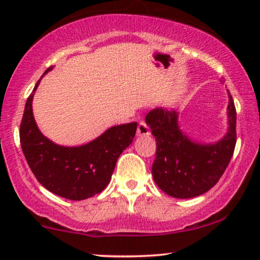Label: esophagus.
Returning a JSON list of instances; mask_svg holds the SVG:
<instances>
[{"mask_svg":"<svg viewBox=\"0 0 260 260\" xmlns=\"http://www.w3.org/2000/svg\"><path fill=\"white\" fill-rule=\"evenodd\" d=\"M149 135H150V129H149L147 123L142 120L137 126V136L143 137V136H149Z\"/></svg>","mask_w":260,"mask_h":260,"instance_id":"obj_1","label":"esophagus"}]
</instances>
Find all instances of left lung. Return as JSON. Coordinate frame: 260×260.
I'll use <instances>...</instances> for the list:
<instances>
[{
	"label": "left lung",
	"mask_w": 260,
	"mask_h": 260,
	"mask_svg": "<svg viewBox=\"0 0 260 260\" xmlns=\"http://www.w3.org/2000/svg\"><path fill=\"white\" fill-rule=\"evenodd\" d=\"M229 131L214 144L189 140L177 124L175 110L155 109L145 116L156 140L152 176L157 186L170 197L189 199L214 187L232 158L237 142V112L229 92Z\"/></svg>",
	"instance_id": "1"
}]
</instances>
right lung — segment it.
Listing matches in <instances>:
<instances>
[{"label":"right lung","mask_w":260,"mask_h":260,"mask_svg":"<svg viewBox=\"0 0 260 260\" xmlns=\"http://www.w3.org/2000/svg\"><path fill=\"white\" fill-rule=\"evenodd\" d=\"M39 83L27 99L20 125L21 148L31 173L46 189L69 200L101 193L111 180L119 155L133 142L137 123L110 127L80 147H61L45 137L35 123L31 102Z\"/></svg>","instance_id":"1"}]
</instances>
